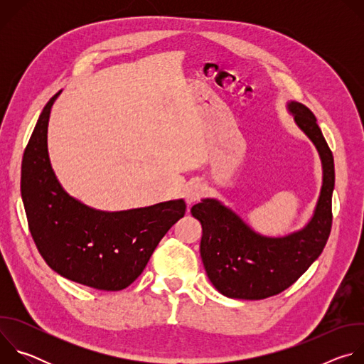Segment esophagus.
I'll return each instance as SVG.
<instances>
[{
  "label": "esophagus",
  "mask_w": 364,
  "mask_h": 364,
  "mask_svg": "<svg viewBox=\"0 0 364 364\" xmlns=\"http://www.w3.org/2000/svg\"><path fill=\"white\" fill-rule=\"evenodd\" d=\"M204 193H205L204 184H201V183H193V184H190V186L186 188V194H184L187 204L190 205V204H193L194 201L200 200V198L204 196Z\"/></svg>",
  "instance_id": "esophagus-1"
}]
</instances>
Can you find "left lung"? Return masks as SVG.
<instances>
[{"instance_id": "obj_1", "label": "left lung", "mask_w": 364, "mask_h": 364, "mask_svg": "<svg viewBox=\"0 0 364 364\" xmlns=\"http://www.w3.org/2000/svg\"><path fill=\"white\" fill-rule=\"evenodd\" d=\"M288 111L314 142L323 163V186L313 218L306 226L284 237L253 232L235 212L216 198L191 207L203 228L200 255L215 288L237 299H264L289 288L321 255L333 223L334 159L314 114L291 100Z\"/></svg>"}]
</instances>
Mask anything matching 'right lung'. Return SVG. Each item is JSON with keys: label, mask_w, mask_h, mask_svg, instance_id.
<instances>
[{"label": "right lung", "mask_w": 364, "mask_h": 364, "mask_svg": "<svg viewBox=\"0 0 364 364\" xmlns=\"http://www.w3.org/2000/svg\"><path fill=\"white\" fill-rule=\"evenodd\" d=\"M44 107L26 146L21 196L33 240L59 275L100 291L129 287L152 252L186 213L183 198L141 209L100 212L70 197L58 181L47 151L50 111Z\"/></svg>", "instance_id": "obj_1"}]
</instances>
